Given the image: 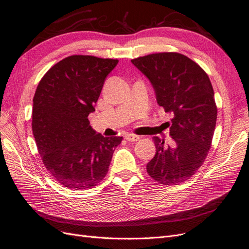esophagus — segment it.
Listing matches in <instances>:
<instances>
[{
	"label": "esophagus",
	"mask_w": 249,
	"mask_h": 249,
	"mask_svg": "<svg viewBox=\"0 0 249 249\" xmlns=\"http://www.w3.org/2000/svg\"><path fill=\"white\" fill-rule=\"evenodd\" d=\"M125 139L128 142H137V141H140L141 138L139 136H134V134L128 133V134H126V136H125Z\"/></svg>",
	"instance_id": "1"
}]
</instances>
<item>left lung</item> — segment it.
<instances>
[{
	"mask_svg": "<svg viewBox=\"0 0 249 249\" xmlns=\"http://www.w3.org/2000/svg\"><path fill=\"white\" fill-rule=\"evenodd\" d=\"M131 62L151 82L156 101L172 112L170 136L173 146L154 137V158L147 172L161 184L190 179L207 158L214 136L217 106L207 73L195 61L175 52L150 54Z\"/></svg>",
	"mask_w": 249,
	"mask_h": 249,
	"instance_id": "left-lung-1",
	"label": "left lung"
}]
</instances>
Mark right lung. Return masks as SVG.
<instances>
[{"label": "right lung", "instance_id": "add662e5", "mask_svg": "<svg viewBox=\"0 0 249 249\" xmlns=\"http://www.w3.org/2000/svg\"><path fill=\"white\" fill-rule=\"evenodd\" d=\"M118 59L72 55L54 65L33 98L32 131L45 167L62 186L90 189L107 174L122 137H103L88 119Z\"/></svg>", "mask_w": 249, "mask_h": 249}]
</instances>
